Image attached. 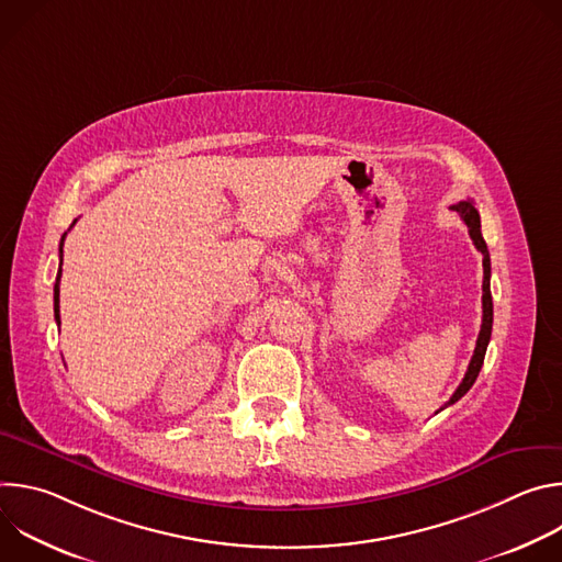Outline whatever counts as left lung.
<instances>
[{
  "label": "left lung",
  "mask_w": 562,
  "mask_h": 562,
  "mask_svg": "<svg viewBox=\"0 0 562 562\" xmlns=\"http://www.w3.org/2000/svg\"><path fill=\"white\" fill-rule=\"evenodd\" d=\"M460 217L462 222L467 224L469 228V235L473 239L475 249L483 254V269H485V278H483V325H480V334H477V340H475V349H473V356H471V362L467 367V373L462 378V382L458 384V389L453 391V395L449 397V405L458 403V400L473 386L477 373H480V367H483L485 362V353H487V345H490V338H492V325H494V302H492V289H490V278H492V260H490V251H487V245H485V237L483 233H480V215L473 206L471 200H462L458 204L451 206ZM445 407H440L438 412H442Z\"/></svg>",
  "instance_id": "1"
}]
</instances>
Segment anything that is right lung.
<instances>
[{
    "label": "right lung",
    "mask_w": 562,
    "mask_h": 562,
    "mask_svg": "<svg viewBox=\"0 0 562 562\" xmlns=\"http://www.w3.org/2000/svg\"><path fill=\"white\" fill-rule=\"evenodd\" d=\"M75 224V222H72ZM64 237H66V233L61 235V243H59V258H61V247H64ZM59 278H61V267H59V271H57V280H55V289H53V308H55V323L59 325Z\"/></svg>",
    "instance_id": "right-lung-1"
}]
</instances>
